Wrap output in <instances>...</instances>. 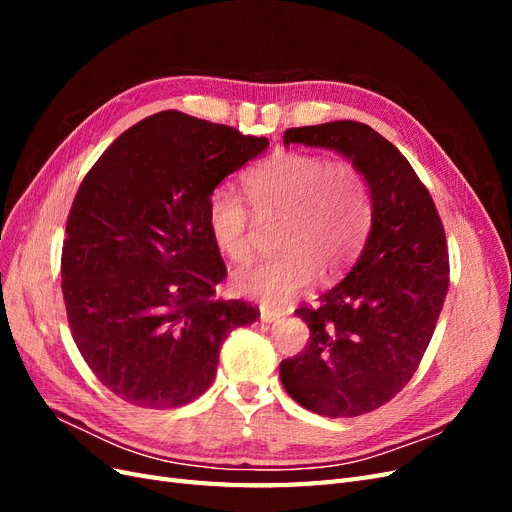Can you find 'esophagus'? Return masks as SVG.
I'll return each instance as SVG.
<instances>
[{
  "mask_svg": "<svg viewBox=\"0 0 512 512\" xmlns=\"http://www.w3.org/2000/svg\"><path fill=\"white\" fill-rule=\"evenodd\" d=\"M282 318V312H277V309H269V307H260V320L262 322H275Z\"/></svg>",
  "mask_w": 512,
  "mask_h": 512,
  "instance_id": "34e87169",
  "label": "esophagus"
}]
</instances>
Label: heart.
Returning a JSON list of instances; mask_svg holds the SVG:
<instances>
[{
    "label": "heart",
    "mask_w": 512,
    "mask_h": 512,
    "mask_svg": "<svg viewBox=\"0 0 512 512\" xmlns=\"http://www.w3.org/2000/svg\"><path fill=\"white\" fill-rule=\"evenodd\" d=\"M245 194L260 218H282V254L235 271L243 297L284 307L312 284L342 273L361 250L371 220V194L361 168L312 151H275L245 177ZM207 228L220 254L232 262L250 256V209L218 185L207 198Z\"/></svg>",
    "instance_id": "1"
}]
</instances>
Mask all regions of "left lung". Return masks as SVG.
I'll list each match as a JSON object with an SVG mask.
<instances>
[{
  "label": "left lung",
  "mask_w": 512,
  "mask_h": 512,
  "mask_svg": "<svg viewBox=\"0 0 512 512\" xmlns=\"http://www.w3.org/2000/svg\"><path fill=\"white\" fill-rule=\"evenodd\" d=\"M335 149L361 168L371 228L359 260L318 305L299 307L309 344L282 361L286 393L322 416L367 414L410 382L448 290V247L433 198L401 151L359 121L290 128L284 145Z\"/></svg>",
  "instance_id": "8db88e82"
}]
</instances>
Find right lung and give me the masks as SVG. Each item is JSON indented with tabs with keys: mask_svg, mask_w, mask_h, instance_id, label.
<instances>
[{
	"mask_svg": "<svg viewBox=\"0 0 512 512\" xmlns=\"http://www.w3.org/2000/svg\"><path fill=\"white\" fill-rule=\"evenodd\" d=\"M267 145L162 111L123 132L85 175L66 224L61 292L76 348L128 404H190L211 386L230 331L260 316L241 299H213L226 265L207 198Z\"/></svg>",
	"mask_w": 512,
	"mask_h": 512,
	"instance_id": "add662e5",
	"label": "right lung"
}]
</instances>
